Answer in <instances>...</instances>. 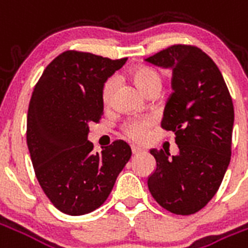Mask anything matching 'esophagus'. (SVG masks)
<instances>
[{"mask_svg":"<svg viewBox=\"0 0 248 248\" xmlns=\"http://www.w3.org/2000/svg\"><path fill=\"white\" fill-rule=\"evenodd\" d=\"M131 153H133V155H138V154L142 153V150L138 149V147H131Z\"/></svg>","mask_w":248,"mask_h":248,"instance_id":"1","label":"esophagus"}]
</instances>
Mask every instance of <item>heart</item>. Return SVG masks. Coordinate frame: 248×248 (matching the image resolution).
I'll use <instances>...</instances> for the list:
<instances>
[{
  "label": "heart",
  "instance_id": "obj_1",
  "mask_svg": "<svg viewBox=\"0 0 248 248\" xmlns=\"http://www.w3.org/2000/svg\"><path fill=\"white\" fill-rule=\"evenodd\" d=\"M130 78L134 82V85L140 92L145 94H149L153 90H161L163 85V78L162 76L154 69L150 67H137L134 70L130 71ZM117 86L115 78L110 77L108 78L101 89V99L105 106H108L113 101V94ZM153 121L150 118L145 119H133L124 126V134L131 140L135 142H142L147 137L149 129H150Z\"/></svg>",
  "mask_w": 248,
  "mask_h": 248
}]
</instances>
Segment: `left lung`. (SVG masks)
<instances>
[{
  "label": "left lung",
  "mask_w": 248,
  "mask_h": 248,
  "mask_svg": "<svg viewBox=\"0 0 248 248\" xmlns=\"http://www.w3.org/2000/svg\"><path fill=\"white\" fill-rule=\"evenodd\" d=\"M146 62L172 70L161 126L175 134L178 155L150 150L151 195L177 215L198 213L218 191L231 159L234 105L222 73L197 46L172 45Z\"/></svg>",
  "instance_id": "obj_1"
}]
</instances>
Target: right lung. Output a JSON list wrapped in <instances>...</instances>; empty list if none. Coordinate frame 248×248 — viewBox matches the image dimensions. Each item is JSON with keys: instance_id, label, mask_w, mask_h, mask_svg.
<instances>
[{"instance_id": "add662e5", "label": "right lung", "mask_w": 248, "mask_h": 248, "mask_svg": "<svg viewBox=\"0 0 248 248\" xmlns=\"http://www.w3.org/2000/svg\"><path fill=\"white\" fill-rule=\"evenodd\" d=\"M127 58L67 50L46 66L28 110L26 142L40 186L60 211L92 213L108 199L131 156L124 140L93 153L89 124L103 114L101 89Z\"/></svg>"}]
</instances>
